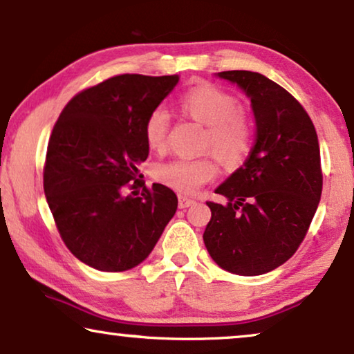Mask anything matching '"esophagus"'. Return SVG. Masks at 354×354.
Wrapping results in <instances>:
<instances>
[{
	"instance_id": "obj_1",
	"label": "esophagus",
	"mask_w": 354,
	"mask_h": 354,
	"mask_svg": "<svg viewBox=\"0 0 354 354\" xmlns=\"http://www.w3.org/2000/svg\"><path fill=\"white\" fill-rule=\"evenodd\" d=\"M192 205H195V200H192V198L183 196V195L178 196V207H182V209H183V207H188Z\"/></svg>"
}]
</instances>
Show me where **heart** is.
Instances as JSON below:
<instances>
[{"mask_svg": "<svg viewBox=\"0 0 354 354\" xmlns=\"http://www.w3.org/2000/svg\"><path fill=\"white\" fill-rule=\"evenodd\" d=\"M178 108L196 122L206 125L205 147H211L225 166H236L250 153L253 129L250 120L239 113V101L225 90L209 84L196 85L178 98ZM143 133L151 149L166 147L167 111L161 106L154 108L145 120ZM216 174L217 166L211 156L174 158L159 164L154 171L159 182L185 195L195 193Z\"/></svg>", "mask_w": 354, "mask_h": 354, "instance_id": "b5f03b06", "label": "heart"}]
</instances>
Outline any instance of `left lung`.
<instances>
[{"label":"left lung","mask_w":354,"mask_h":354,"mask_svg":"<svg viewBox=\"0 0 354 354\" xmlns=\"http://www.w3.org/2000/svg\"><path fill=\"white\" fill-rule=\"evenodd\" d=\"M251 101L254 147L207 201L211 221L203 240L224 270L236 275L270 272L298 250L321 201V151L303 106L268 77L251 71L217 72Z\"/></svg>","instance_id":"1"}]
</instances>
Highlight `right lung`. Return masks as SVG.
I'll use <instances>...</instances> for the list:
<instances>
[{"label": "right lung", "instance_id": "add662e5", "mask_svg": "<svg viewBox=\"0 0 354 354\" xmlns=\"http://www.w3.org/2000/svg\"><path fill=\"white\" fill-rule=\"evenodd\" d=\"M178 75L124 74L80 91L53 129L43 187L61 239L90 268L122 272L143 263L177 211L171 188H137L149 147L148 114ZM132 181V184H129Z\"/></svg>", "mask_w": 354, "mask_h": 354}]
</instances>
